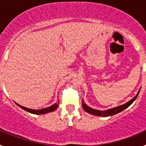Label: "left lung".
Returning <instances> with one entry per match:
<instances>
[{
  "mask_svg": "<svg viewBox=\"0 0 146 146\" xmlns=\"http://www.w3.org/2000/svg\"><path fill=\"white\" fill-rule=\"evenodd\" d=\"M140 90H139L138 92H137V94H136V96H135L133 99H131V100H129L128 102L125 103V104H122V105H120V106L111 108V109H108V110H96V109H93V108L88 106L83 100H82V108H83V110H84L86 112L90 113V114L94 115L102 116V117L112 116V115H114L117 114V113H120V112L123 111V110H125L126 108H128L129 105H131V104L135 102V99H137V96H138L139 93H140Z\"/></svg>",
  "mask_w": 146,
  "mask_h": 146,
  "instance_id": "obj_1",
  "label": "left lung"
}]
</instances>
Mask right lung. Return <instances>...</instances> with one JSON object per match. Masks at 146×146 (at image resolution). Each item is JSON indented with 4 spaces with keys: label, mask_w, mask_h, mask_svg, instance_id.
<instances>
[{
    "label": "right lung",
    "mask_w": 146,
    "mask_h": 146,
    "mask_svg": "<svg viewBox=\"0 0 146 146\" xmlns=\"http://www.w3.org/2000/svg\"><path fill=\"white\" fill-rule=\"evenodd\" d=\"M58 103L59 102H56V103H55L54 104H52V105H51V106L48 107V108H43V109H40V110L30 109V108H25V107L21 106L20 104H17V103H16V104L20 107V108H21L22 109L28 112V113H33V114L41 115V114H46V113H50V112H52V111H54V110H55L57 109L58 107Z\"/></svg>",
    "instance_id": "obj_1"
}]
</instances>
